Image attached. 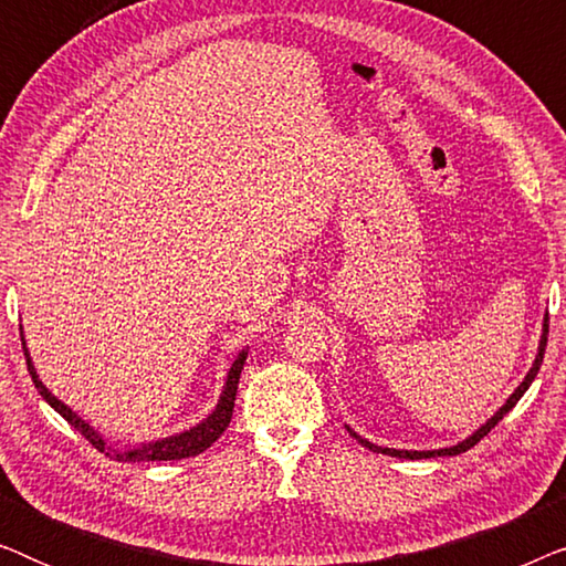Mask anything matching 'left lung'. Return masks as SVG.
Wrapping results in <instances>:
<instances>
[{"instance_id": "1", "label": "left lung", "mask_w": 566, "mask_h": 566, "mask_svg": "<svg viewBox=\"0 0 566 566\" xmlns=\"http://www.w3.org/2000/svg\"><path fill=\"white\" fill-rule=\"evenodd\" d=\"M546 339H548V312L544 314V329H541V339H538V353H536V360H533V366H531V370L528 374H525V378L521 381V386H517V389L510 394L507 397V401L505 405H502L497 412H494L490 420H486L482 428H476L474 432H471L469 438H463L461 443H455V446H448V448H438V451H401V448H384V446H376V443H370V440H366V438H360L358 432H355L350 424H345L347 428V432H350V436L358 440V443L363 446V448H368V451H374V453H384V455H394V459H409V461H417V459H436V455H459V453H463V451H469L471 446H476L479 440H482L486 432H490L494 424H497L502 417H505L510 409H513L515 405H517V399L523 397L525 391H528V386L533 384V378L538 376V368H541V363H544V353H546Z\"/></svg>"}]
</instances>
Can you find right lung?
<instances>
[{
    "instance_id": "1",
    "label": "right lung",
    "mask_w": 566,
    "mask_h": 566,
    "mask_svg": "<svg viewBox=\"0 0 566 566\" xmlns=\"http://www.w3.org/2000/svg\"><path fill=\"white\" fill-rule=\"evenodd\" d=\"M22 329V327H20ZM22 337V350H25V358H28V370L30 376H33V384L41 397L49 401V405L56 409V412L64 417L69 424H74L76 430L82 432L84 438L90 440L92 446L97 448V451H103L107 455H113L115 461H180V459H190V455H198L203 453L206 448H211L216 440L221 438V432L229 428L231 422V412H234V399H237V386H239V376H242V368H244V360H247V347L244 350H239V355L231 363L229 374H227V381H223V391L219 401H216L213 412L206 417V420H200L198 424H192L190 430H182V432H175V436H167V438H159V440H149V443H138V446H113L111 440L103 438V432L92 428L87 420H82L80 415L74 412L72 407L64 405L59 397H53V394L45 389V384L38 378V370L33 366V360H30V353L25 347V335L20 332Z\"/></svg>"
}]
</instances>
